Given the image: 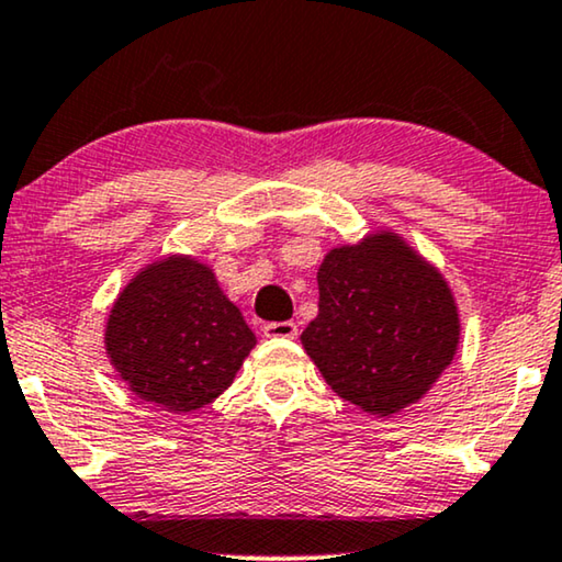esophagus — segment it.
<instances>
[{
    "instance_id": "1",
    "label": "esophagus",
    "mask_w": 562,
    "mask_h": 562,
    "mask_svg": "<svg viewBox=\"0 0 562 562\" xmlns=\"http://www.w3.org/2000/svg\"><path fill=\"white\" fill-rule=\"evenodd\" d=\"M261 331H265L267 339H295L297 326L293 321H274V324H265Z\"/></svg>"
}]
</instances>
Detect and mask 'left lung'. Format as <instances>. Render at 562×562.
<instances>
[{"mask_svg":"<svg viewBox=\"0 0 562 562\" xmlns=\"http://www.w3.org/2000/svg\"><path fill=\"white\" fill-rule=\"evenodd\" d=\"M301 341L336 395L387 418L450 368L460 311L437 267L403 236L378 231L321 261L318 316Z\"/></svg>","mask_w":562,"mask_h":562,"instance_id":"1","label":"left lung"}]
</instances>
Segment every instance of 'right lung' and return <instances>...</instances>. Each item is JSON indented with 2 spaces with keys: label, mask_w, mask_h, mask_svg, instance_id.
I'll return each mask as SVG.
<instances>
[{
  "label": "right lung",
  "mask_w": 562,
  "mask_h": 562,
  "mask_svg": "<svg viewBox=\"0 0 562 562\" xmlns=\"http://www.w3.org/2000/svg\"><path fill=\"white\" fill-rule=\"evenodd\" d=\"M257 336L213 269L169 254L120 290L104 326L110 364L140 401L187 414L234 383Z\"/></svg>",
  "instance_id": "add662e5"
}]
</instances>
